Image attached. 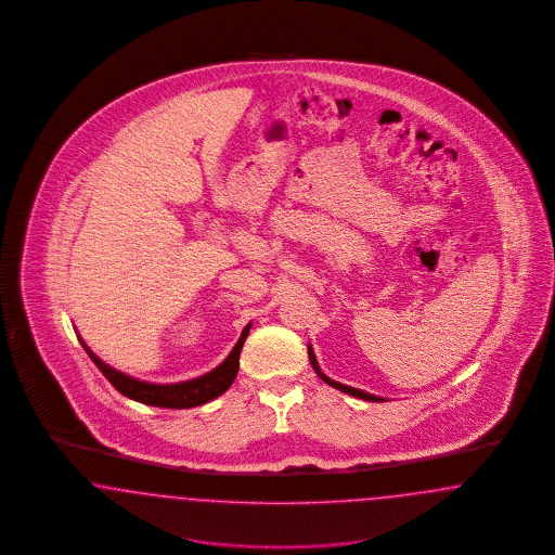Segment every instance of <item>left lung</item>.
I'll list each match as a JSON object with an SVG mask.
<instances>
[{
    "instance_id": "left-lung-1",
    "label": "left lung",
    "mask_w": 555,
    "mask_h": 555,
    "mask_svg": "<svg viewBox=\"0 0 555 555\" xmlns=\"http://www.w3.org/2000/svg\"><path fill=\"white\" fill-rule=\"evenodd\" d=\"M308 353H310V361L311 365H313V370H315V374L318 376L322 377L326 384H331L333 388H336V390H340V392H347V395H353V397H357V399H363V400H374V402H379V397H374V395H367V392H363V390H357V388H351V386H345V384H340V382H334V379H331L328 376H324L322 372H320V367H318V361H315V357H313V351H311V347H308Z\"/></svg>"
}]
</instances>
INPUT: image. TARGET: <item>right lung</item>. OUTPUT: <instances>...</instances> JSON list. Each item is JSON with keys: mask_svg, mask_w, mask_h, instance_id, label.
<instances>
[{"mask_svg": "<svg viewBox=\"0 0 555 555\" xmlns=\"http://www.w3.org/2000/svg\"><path fill=\"white\" fill-rule=\"evenodd\" d=\"M247 333H249V326H245L242 338L237 340L233 351L217 370L196 377V379H190V382L165 384V386L146 384V382H140L135 377L126 376V374L113 370L90 351L82 338H80V343L90 359L94 361V365L101 370V374L107 377L115 386V390H119L124 397L144 402V404H153V406H165V409H190V406H198L208 400L221 397L222 392L233 384V379L240 372V353H242Z\"/></svg>", "mask_w": 555, "mask_h": 555, "instance_id": "right-lung-1", "label": "right lung"}]
</instances>
